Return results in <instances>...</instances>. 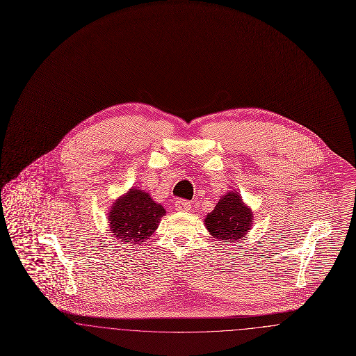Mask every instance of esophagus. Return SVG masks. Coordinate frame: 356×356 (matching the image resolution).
I'll return each instance as SVG.
<instances>
[{
	"label": "esophagus",
	"mask_w": 356,
	"mask_h": 356,
	"mask_svg": "<svg viewBox=\"0 0 356 356\" xmlns=\"http://www.w3.org/2000/svg\"><path fill=\"white\" fill-rule=\"evenodd\" d=\"M175 208L176 211H180V212H186L191 209V203L188 200H177L175 203Z\"/></svg>",
	"instance_id": "obj_1"
}]
</instances>
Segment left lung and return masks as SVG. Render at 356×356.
Masks as SVG:
<instances>
[{"mask_svg": "<svg viewBox=\"0 0 356 356\" xmlns=\"http://www.w3.org/2000/svg\"><path fill=\"white\" fill-rule=\"evenodd\" d=\"M205 228L218 241L244 238L252 228L254 213L236 191L222 195L215 209L204 219Z\"/></svg>", "mask_w": 356, "mask_h": 356, "instance_id": "left-lung-1", "label": "left lung"}]
</instances>
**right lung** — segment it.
Masks as SVG:
<instances>
[{"instance_id": "add662e5", "label": "right lung", "mask_w": 356, "mask_h": 356, "mask_svg": "<svg viewBox=\"0 0 356 356\" xmlns=\"http://www.w3.org/2000/svg\"><path fill=\"white\" fill-rule=\"evenodd\" d=\"M165 209L143 189L131 188L108 212L109 228L122 244H143L157 229Z\"/></svg>"}]
</instances>
